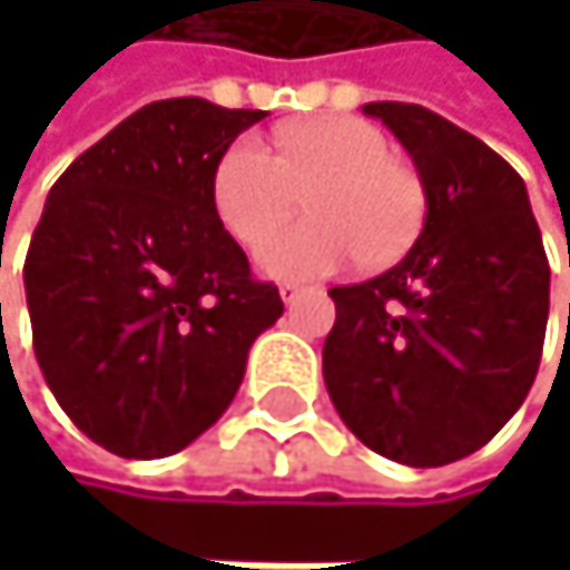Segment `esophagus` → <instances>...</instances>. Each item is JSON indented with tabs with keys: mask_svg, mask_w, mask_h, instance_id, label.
<instances>
[{
	"mask_svg": "<svg viewBox=\"0 0 570 570\" xmlns=\"http://www.w3.org/2000/svg\"><path fill=\"white\" fill-rule=\"evenodd\" d=\"M304 294H307V291L301 287V283H279V297H283V304H297Z\"/></svg>",
	"mask_w": 570,
	"mask_h": 570,
	"instance_id": "esophagus-1",
	"label": "esophagus"
}]
</instances>
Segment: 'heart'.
Listing matches in <instances>:
<instances>
[{
    "label": "heart",
    "instance_id": "1",
    "mask_svg": "<svg viewBox=\"0 0 570 570\" xmlns=\"http://www.w3.org/2000/svg\"><path fill=\"white\" fill-rule=\"evenodd\" d=\"M308 222L275 230L299 204ZM212 205L238 246L259 249V269L279 279H314L348 263L383 269L424 228L421 174L393 157L390 136L365 119L314 116L276 132V153L259 139H235L215 164Z\"/></svg>",
    "mask_w": 570,
    "mask_h": 570
}]
</instances>
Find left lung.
<instances>
[{"label":"left lung","mask_w":570,"mask_h":570,"mask_svg":"<svg viewBox=\"0 0 570 570\" xmlns=\"http://www.w3.org/2000/svg\"><path fill=\"white\" fill-rule=\"evenodd\" d=\"M413 157L428 218L386 273L332 287L324 386L345 428L413 469L458 462L527 400L551 307V266L523 177L424 105L368 101Z\"/></svg>","instance_id":"8db88e82"}]
</instances>
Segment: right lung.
<instances>
[{"label":"right lung","instance_id":"1","mask_svg":"<svg viewBox=\"0 0 570 570\" xmlns=\"http://www.w3.org/2000/svg\"><path fill=\"white\" fill-rule=\"evenodd\" d=\"M263 116L149 101L50 187L23 266L33 352L105 451L164 458L202 438L283 314L212 205L218 157Z\"/></svg>","mask_w":570,"mask_h":570}]
</instances>
